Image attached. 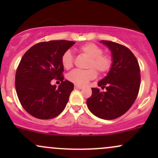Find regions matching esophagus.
I'll use <instances>...</instances> for the list:
<instances>
[{
  "instance_id": "esophagus-1",
  "label": "esophagus",
  "mask_w": 158,
  "mask_h": 158,
  "mask_svg": "<svg viewBox=\"0 0 158 158\" xmlns=\"http://www.w3.org/2000/svg\"><path fill=\"white\" fill-rule=\"evenodd\" d=\"M75 88H76V89H81V88H82V86H80V85H75Z\"/></svg>"
}]
</instances>
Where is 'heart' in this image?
Here are the masks:
<instances>
[{"label": "heart", "instance_id": "heart-1", "mask_svg": "<svg viewBox=\"0 0 158 158\" xmlns=\"http://www.w3.org/2000/svg\"><path fill=\"white\" fill-rule=\"evenodd\" d=\"M79 51L89 58L88 68L85 70H75L70 72L68 75L69 81L77 85H85L88 81L95 79L97 72L93 69H96L98 73H104L110 68L112 61L108 55L102 53V49L94 43H86L81 45L79 48ZM73 56L70 51L64 52L61 56V64L65 69H70L73 67ZM93 67V69H90Z\"/></svg>", "mask_w": 158, "mask_h": 158}]
</instances>
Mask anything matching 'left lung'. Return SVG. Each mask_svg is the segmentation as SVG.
<instances>
[{"instance_id":"1","label":"left lung","mask_w":158,"mask_h":158,"mask_svg":"<svg viewBox=\"0 0 158 158\" xmlns=\"http://www.w3.org/2000/svg\"><path fill=\"white\" fill-rule=\"evenodd\" d=\"M99 42L110 50L112 64L106 77L98 82L106 91L92 88L87 106L99 118L114 119L128 111L135 102L140 85V70L135 55L126 47L110 41Z\"/></svg>"}]
</instances>
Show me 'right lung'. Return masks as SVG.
Listing matches in <instances>:
<instances>
[{"instance_id":"right-lung-1","label":"right lung","mask_w":158,"mask_h":158,"mask_svg":"<svg viewBox=\"0 0 158 158\" xmlns=\"http://www.w3.org/2000/svg\"><path fill=\"white\" fill-rule=\"evenodd\" d=\"M75 44L56 40L36 44L23 56L15 74V89L21 106L32 116L41 119L56 117L64 109L73 84L62 77L61 56ZM62 82L58 88L51 81Z\"/></svg>"}]
</instances>
